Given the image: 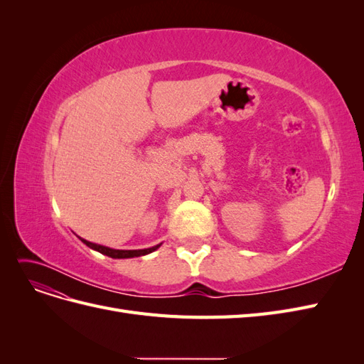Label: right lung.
Listing matches in <instances>:
<instances>
[{"mask_svg":"<svg viewBox=\"0 0 364 364\" xmlns=\"http://www.w3.org/2000/svg\"><path fill=\"white\" fill-rule=\"evenodd\" d=\"M83 243L91 247L94 250H98L100 253H103V255H107L111 258H134V257H142V255H147V253L156 250L161 245L158 246H153V247H149V249H138V250H117V249H111V247H106V246H100V245H95V243H91V241H86L83 238H80Z\"/></svg>","mask_w":364,"mask_h":364,"instance_id":"right-lung-1","label":"right lung"}]
</instances>
